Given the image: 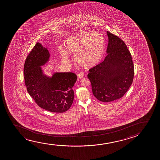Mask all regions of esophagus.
<instances>
[{"label": "esophagus", "instance_id": "esophagus-1", "mask_svg": "<svg viewBox=\"0 0 160 160\" xmlns=\"http://www.w3.org/2000/svg\"><path fill=\"white\" fill-rule=\"evenodd\" d=\"M83 76H84V74H83L82 72H80V73H79V74H78V79H81V78H82Z\"/></svg>", "mask_w": 160, "mask_h": 160}]
</instances>
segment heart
<instances>
[{
    "mask_svg": "<svg viewBox=\"0 0 160 160\" xmlns=\"http://www.w3.org/2000/svg\"><path fill=\"white\" fill-rule=\"evenodd\" d=\"M65 48L66 50L62 49L59 51L62 60L68 61L69 53L74 56L79 65L91 68L102 58L105 51V42L101 33L83 32L68 38Z\"/></svg>",
    "mask_w": 160,
    "mask_h": 160,
    "instance_id": "heart-1",
    "label": "heart"
}]
</instances>
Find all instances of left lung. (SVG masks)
Returning a JSON list of instances; mask_svg holds the SVG:
<instances>
[{
    "instance_id": "8db88e82",
    "label": "left lung",
    "mask_w": 160,
    "mask_h": 160,
    "mask_svg": "<svg viewBox=\"0 0 160 160\" xmlns=\"http://www.w3.org/2000/svg\"><path fill=\"white\" fill-rule=\"evenodd\" d=\"M108 37L104 61L90 69L88 78L94 96L99 101L109 102L123 96L134 77L131 55L122 40L107 32Z\"/></svg>"
}]
</instances>
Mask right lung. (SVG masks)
Returning a JSON list of instances; mask_svg holds the SVG:
<instances>
[{"label":"right lung","mask_w":160,"mask_h":160,"mask_svg":"<svg viewBox=\"0 0 160 160\" xmlns=\"http://www.w3.org/2000/svg\"><path fill=\"white\" fill-rule=\"evenodd\" d=\"M47 48L38 42L27 57L24 66L25 85L35 103L53 112H63L70 108L74 100L72 88L77 80L73 72H44L42 67L50 61Z\"/></svg>","instance_id":"1"}]
</instances>
